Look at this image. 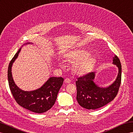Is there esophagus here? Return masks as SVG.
Returning <instances> with one entry per match:
<instances>
[{"label":"esophagus","mask_w":133,"mask_h":133,"mask_svg":"<svg viewBox=\"0 0 133 133\" xmlns=\"http://www.w3.org/2000/svg\"><path fill=\"white\" fill-rule=\"evenodd\" d=\"M64 83L67 84H69L71 83V80H70V79H69V78H66V79H64Z\"/></svg>","instance_id":"34e87169"}]
</instances>
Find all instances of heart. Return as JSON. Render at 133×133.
I'll use <instances>...</instances> for the list:
<instances>
[{
	"mask_svg": "<svg viewBox=\"0 0 133 133\" xmlns=\"http://www.w3.org/2000/svg\"><path fill=\"white\" fill-rule=\"evenodd\" d=\"M66 58L67 62L73 64L74 72L80 76L90 72L96 63V58L90 56L88 51L83 49L70 51L66 54ZM58 63L62 66L61 61H59Z\"/></svg>",
	"mask_w": 133,
	"mask_h": 133,
	"instance_id": "obj_1",
	"label": "heart"
}]
</instances>
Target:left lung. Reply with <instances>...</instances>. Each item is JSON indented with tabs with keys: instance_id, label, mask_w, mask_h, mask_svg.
Returning <instances> with one entry per match:
<instances>
[{
	"instance_id": "1",
	"label": "left lung",
	"mask_w": 133,
	"mask_h": 133,
	"mask_svg": "<svg viewBox=\"0 0 133 133\" xmlns=\"http://www.w3.org/2000/svg\"><path fill=\"white\" fill-rule=\"evenodd\" d=\"M112 64L117 67L116 79L110 85L100 87L94 83L96 73L91 72L79 77L76 81L77 101L81 107L88 110H95L106 105L117 94L121 80V65L118 58L114 55Z\"/></svg>"
}]
</instances>
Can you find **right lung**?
<instances>
[{
    "instance_id": "1",
    "label": "right lung",
    "mask_w": 133,
    "mask_h": 133,
    "mask_svg": "<svg viewBox=\"0 0 133 133\" xmlns=\"http://www.w3.org/2000/svg\"><path fill=\"white\" fill-rule=\"evenodd\" d=\"M28 44L33 43H27L23 44L9 64L8 80L9 88L13 97L19 105L35 113L42 114L50 110L55 103L57 94L63 84V78L50 77L42 87L31 91H25L18 87L13 79L12 67L13 63L17 58L21 48Z\"/></svg>"
}]
</instances>
